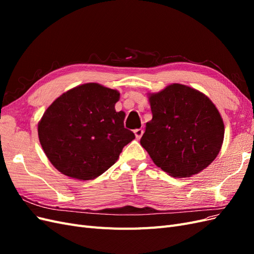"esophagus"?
I'll return each mask as SVG.
<instances>
[{"instance_id": "34e87169", "label": "esophagus", "mask_w": 254, "mask_h": 254, "mask_svg": "<svg viewBox=\"0 0 254 254\" xmlns=\"http://www.w3.org/2000/svg\"><path fill=\"white\" fill-rule=\"evenodd\" d=\"M143 133H144V130H143V129H141V128H139V129H135V130H134V134H135L136 140H140L141 137H142V135H143Z\"/></svg>"}]
</instances>
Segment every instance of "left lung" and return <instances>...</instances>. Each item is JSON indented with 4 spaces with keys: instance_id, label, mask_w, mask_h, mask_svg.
<instances>
[{
    "instance_id": "1",
    "label": "left lung",
    "mask_w": 254,
    "mask_h": 254,
    "mask_svg": "<svg viewBox=\"0 0 254 254\" xmlns=\"http://www.w3.org/2000/svg\"><path fill=\"white\" fill-rule=\"evenodd\" d=\"M152 119L141 145L158 167L187 178L209 166L220 151L225 126L211 99L186 84L173 83L148 96Z\"/></svg>"
}]
</instances>
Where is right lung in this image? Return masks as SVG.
<instances>
[{
	"instance_id": "obj_1",
	"label": "right lung",
	"mask_w": 254,
	"mask_h": 254,
	"mask_svg": "<svg viewBox=\"0 0 254 254\" xmlns=\"http://www.w3.org/2000/svg\"><path fill=\"white\" fill-rule=\"evenodd\" d=\"M119 91L96 82L68 90L52 103L38 124L44 153L61 174L95 179L117 162L134 133L115 111Z\"/></svg>"
}]
</instances>
